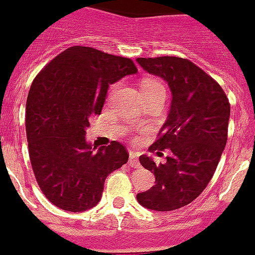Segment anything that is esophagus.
<instances>
[{
    "mask_svg": "<svg viewBox=\"0 0 255 255\" xmlns=\"http://www.w3.org/2000/svg\"><path fill=\"white\" fill-rule=\"evenodd\" d=\"M129 163L131 167H139L140 166V163H139V159H138V155H136V153L135 152H130V155H129Z\"/></svg>",
    "mask_w": 255,
    "mask_h": 255,
    "instance_id": "34e87169",
    "label": "esophagus"
}]
</instances>
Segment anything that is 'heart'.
Returning <instances> with one entry per match:
<instances>
[{
    "label": "heart",
    "mask_w": 255,
    "mask_h": 255,
    "mask_svg": "<svg viewBox=\"0 0 255 255\" xmlns=\"http://www.w3.org/2000/svg\"><path fill=\"white\" fill-rule=\"evenodd\" d=\"M149 92V91H162L164 92V87L161 82L155 80V79H145L143 83H141V92Z\"/></svg>",
    "instance_id": "b5f03b06"
}]
</instances>
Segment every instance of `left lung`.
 <instances>
[{
    "instance_id": "left-lung-1",
    "label": "left lung",
    "mask_w": 255,
    "mask_h": 255,
    "mask_svg": "<svg viewBox=\"0 0 255 255\" xmlns=\"http://www.w3.org/2000/svg\"><path fill=\"white\" fill-rule=\"evenodd\" d=\"M136 62L163 79L172 93L167 121L149 148L170 149L171 155L161 164L147 154L139 157L154 173L155 185L136 199L152 211H175L199 197L211 181L227 141L230 103L215 79L186 58L139 57Z\"/></svg>"
}]
</instances>
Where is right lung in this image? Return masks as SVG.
Instances as JSON below:
<instances>
[{
    "instance_id": "obj_1",
    "label": "right lung",
    "mask_w": 255,
    "mask_h": 255,
    "mask_svg": "<svg viewBox=\"0 0 255 255\" xmlns=\"http://www.w3.org/2000/svg\"><path fill=\"white\" fill-rule=\"evenodd\" d=\"M138 73L130 58L75 46L61 52L34 79L26 100V139L38 185L69 212L101 200L106 177L129 159L120 141L93 148L89 120L101 115L108 87Z\"/></svg>"
}]
</instances>
